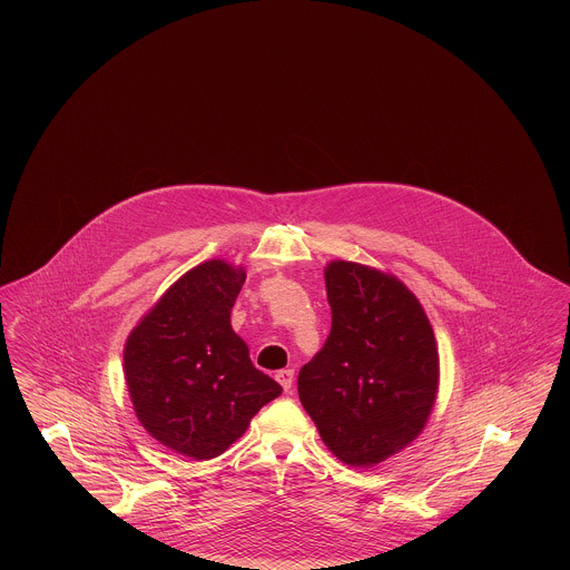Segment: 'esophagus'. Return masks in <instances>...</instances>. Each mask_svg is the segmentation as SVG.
I'll use <instances>...</instances> for the list:
<instances>
[{"mask_svg":"<svg viewBox=\"0 0 570 570\" xmlns=\"http://www.w3.org/2000/svg\"><path fill=\"white\" fill-rule=\"evenodd\" d=\"M293 379H295V372H293V370H279V372L275 374V380L282 384L284 391H291Z\"/></svg>","mask_w":570,"mask_h":570,"instance_id":"obj_1","label":"esophagus"}]
</instances>
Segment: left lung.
<instances>
[{"instance_id":"left-lung-1","label":"left lung","mask_w":570,"mask_h":570,"mask_svg":"<svg viewBox=\"0 0 570 570\" xmlns=\"http://www.w3.org/2000/svg\"><path fill=\"white\" fill-rule=\"evenodd\" d=\"M325 279L331 333L298 372V400L335 458L367 468L410 444L432 412L434 331L386 273L335 261Z\"/></svg>"}]
</instances>
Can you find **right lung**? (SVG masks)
<instances>
[{"mask_svg":"<svg viewBox=\"0 0 570 570\" xmlns=\"http://www.w3.org/2000/svg\"><path fill=\"white\" fill-rule=\"evenodd\" d=\"M245 273L209 261L177 279L128 337L124 365L136 416L164 446L212 460L282 393L256 370L230 309Z\"/></svg>","mask_w":570,"mask_h":570,"instance_id":"obj_1","label":"right lung"}]
</instances>
